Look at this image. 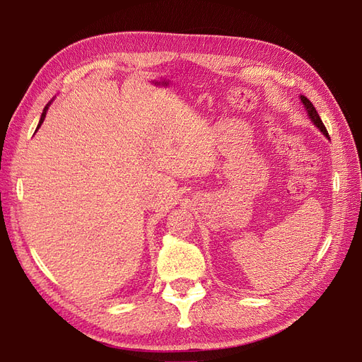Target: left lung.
Wrapping results in <instances>:
<instances>
[{
	"mask_svg": "<svg viewBox=\"0 0 362 362\" xmlns=\"http://www.w3.org/2000/svg\"><path fill=\"white\" fill-rule=\"evenodd\" d=\"M300 103L303 104V107H305V110L306 112H308V116H310V119L313 120V124L317 127V128H319L320 131H322V133L327 137V139H329V136H327V131H326V127L323 125V122H322V119H320V116H319V113H317V110H315V108H314V105L311 104V101L308 100V98H306V96H302L300 95Z\"/></svg>",
	"mask_w": 362,
	"mask_h": 362,
	"instance_id": "obj_1",
	"label": "left lung"
}]
</instances>
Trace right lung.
Listing matches in <instances>:
<instances>
[{"label":"right lung","instance_id":"1","mask_svg":"<svg viewBox=\"0 0 362 362\" xmlns=\"http://www.w3.org/2000/svg\"><path fill=\"white\" fill-rule=\"evenodd\" d=\"M48 107H49V104H48L45 108H43V112H42V116H40V120H39V125H37V128L42 125L43 120H45V116H47V110H48Z\"/></svg>","mask_w":362,"mask_h":362}]
</instances>
